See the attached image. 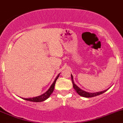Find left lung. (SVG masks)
Listing matches in <instances>:
<instances>
[{"mask_svg":"<svg viewBox=\"0 0 123 123\" xmlns=\"http://www.w3.org/2000/svg\"><path fill=\"white\" fill-rule=\"evenodd\" d=\"M71 78H72V81L73 83V87H74V89H75V91H77V93L80 95V96H82V97H95V96H99V95L102 94L104 92H105V91H107V90L104 91H101V92H86L85 91L82 90V89H81L80 88H78V86L77 85H75V83L74 81V80H73V76L71 74Z\"/></svg>","mask_w":123,"mask_h":123,"instance_id":"left-lung-1","label":"left lung"}]
</instances>
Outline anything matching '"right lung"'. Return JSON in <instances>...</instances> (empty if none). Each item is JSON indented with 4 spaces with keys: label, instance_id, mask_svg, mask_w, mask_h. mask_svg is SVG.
<instances>
[{
    "label": "right lung",
    "instance_id": "right-lung-1",
    "mask_svg": "<svg viewBox=\"0 0 123 123\" xmlns=\"http://www.w3.org/2000/svg\"><path fill=\"white\" fill-rule=\"evenodd\" d=\"M59 74L57 76V77L56 78V79L54 81L53 83L52 84L51 86H50V88H49L47 91L44 93L43 94L41 95V96H37V97H32V98H29V99H26V98H23V99L26 100H28V101H31V102H43L44 100H45L46 99H47L48 97L50 96V95L51 94L52 92H53L54 91V88H55V83H56V81L57 80V79L58 78L59 76Z\"/></svg>",
    "mask_w": 123,
    "mask_h": 123
}]
</instances>
